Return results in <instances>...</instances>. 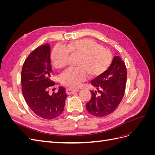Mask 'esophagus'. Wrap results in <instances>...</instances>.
<instances>
[{
	"label": "esophagus",
	"instance_id": "esophagus-1",
	"mask_svg": "<svg viewBox=\"0 0 155 155\" xmlns=\"http://www.w3.org/2000/svg\"><path fill=\"white\" fill-rule=\"evenodd\" d=\"M78 91H79L78 90H76V89H72V88H69L66 89V93L68 95L72 94H74L75 92H78Z\"/></svg>",
	"mask_w": 155,
	"mask_h": 155
}]
</instances>
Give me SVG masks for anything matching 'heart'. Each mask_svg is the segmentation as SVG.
Here are the masks:
<instances>
[{"label":"heart","instance_id":"heart-1","mask_svg":"<svg viewBox=\"0 0 155 155\" xmlns=\"http://www.w3.org/2000/svg\"><path fill=\"white\" fill-rule=\"evenodd\" d=\"M70 53L72 56H79L77 68L67 70L61 76L63 85L72 88L80 87L87 76L91 78H99L105 74L111 66L113 56L109 50L95 41L83 39L72 42L65 48L55 46L51 55V63L58 69L66 67L69 62Z\"/></svg>","mask_w":155,"mask_h":155}]
</instances>
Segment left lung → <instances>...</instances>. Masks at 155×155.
<instances>
[{"instance_id":"8db88e82","label":"left lung","mask_w":155,"mask_h":155,"mask_svg":"<svg viewBox=\"0 0 155 155\" xmlns=\"http://www.w3.org/2000/svg\"><path fill=\"white\" fill-rule=\"evenodd\" d=\"M127 81V69L124 61L114 56L110 68L103 76L91 81L95 90L86 104L91 114L104 117L113 112L122 100Z\"/></svg>"}]
</instances>
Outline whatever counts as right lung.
I'll list each match as a JSON object with an SVG mask.
<instances>
[{
  "mask_svg": "<svg viewBox=\"0 0 155 155\" xmlns=\"http://www.w3.org/2000/svg\"><path fill=\"white\" fill-rule=\"evenodd\" d=\"M50 62V45L45 44L28 56L21 72L22 92L27 105L36 115L47 120L62 113L68 96L62 87L56 92L49 93L55 85Z\"/></svg>",
  "mask_w": 155,
  "mask_h": 155,
  "instance_id": "add662e5",
  "label": "right lung"
}]
</instances>
